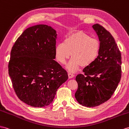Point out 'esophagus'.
<instances>
[{
  "mask_svg": "<svg viewBox=\"0 0 129 129\" xmlns=\"http://www.w3.org/2000/svg\"><path fill=\"white\" fill-rule=\"evenodd\" d=\"M68 76L69 78H71L74 77L75 76V75L74 74L71 73V72H68Z\"/></svg>",
  "mask_w": 129,
  "mask_h": 129,
  "instance_id": "1",
  "label": "esophagus"
}]
</instances>
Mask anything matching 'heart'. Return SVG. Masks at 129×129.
<instances>
[{"label": "heart", "mask_w": 129, "mask_h": 129, "mask_svg": "<svg viewBox=\"0 0 129 129\" xmlns=\"http://www.w3.org/2000/svg\"><path fill=\"white\" fill-rule=\"evenodd\" d=\"M100 49L98 40L90 38L85 33L78 32L69 35L63 43H60L55 48V57L62 64L70 57L67 68L69 71L77 70L81 65L85 68L96 60Z\"/></svg>", "instance_id": "obj_1"}]
</instances>
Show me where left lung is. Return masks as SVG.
Wrapping results in <instances>:
<instances>
[{"mask_svg": "<svg viewBox=\"0 0 129 129\" xmlns=\"http://www.w3.org/2000/svg\"><path fill=\"white\" fill-rule=\"evenodd\" d=\"M100 44V52L83 74L76 77L78 89L75 96L79 104L93 107L106 102L113 94L121 76V53L111 33L99 24L93 25Z\"/></svg>", "mask_w": 129, "mask_h": 129, "instance_id": "1", "label": "left lung"}]
</instances>
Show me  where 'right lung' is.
<instances>
[{"mask_svg":"<svg viewBox=\"0 0 129 129\" xmlns=\"http://www.w3.org/2000/svg\"><path fill=\"white\" fill-rule=\"evenodd\" d=\"M57 35L50 26L36 25L25 29L12 48L8 68L12 86L18 98L31 106L49 105L68 78L54 60Z\"/></svg>","mask_w":129,"mask_h":129,"instance_id":"1","label":"right lung"}]
</instances>
